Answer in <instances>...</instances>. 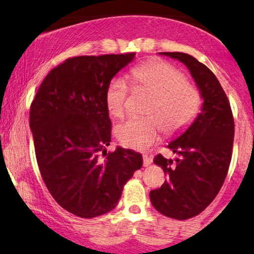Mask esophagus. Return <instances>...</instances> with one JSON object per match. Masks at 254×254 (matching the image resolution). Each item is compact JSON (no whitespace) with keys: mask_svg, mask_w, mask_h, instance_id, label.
I'll list each match as a JSON object with an SVG mask.
<instances>
[{"mask_svg":"<svg viewBox=\"0 0 254 254\" xmlns=\"http://www.w3.org/2000/svg\"><path fill=\"white\" fill-rule=\"evenodd\" d=\"M151 163H152V158H151V157H149L147 155H144L143 156V165L145 166V168H147V166H149Z\"/></svg>","mask_w":254,"mask_h":254,"instance_id":"esophagus-1","label":"esophagus"}]
</instances>
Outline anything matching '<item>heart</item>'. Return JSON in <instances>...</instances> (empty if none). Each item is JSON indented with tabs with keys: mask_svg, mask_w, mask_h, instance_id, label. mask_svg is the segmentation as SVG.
Wrapping results in <instances>:
<instances>
[{
	"mask_svg": "<svg viewBox=\"0 0 254 254\" xmlns=\"http://www.w3.org/2000/svg\"><path fill=\"white\" fill-rule=\"evenodd\" d=\"M130 79L137 88L156 95L149 111L155 116L131 117L118 125L117 137L125 146L146 150L158 140L162 127L166 133H176L197 116L201 96L172 64L164 61L144 63L131 70ZM127 94L129 88L123 78L114 79L109 85L107 105L114 117L122 118L127 114Z\"/></svg>",
	"mask_w": 254,
	"mask_h": 254,
	"instance_id": "1",
	"label": "heart"
}]
</instances>
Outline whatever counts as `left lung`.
<instances>
[{"label":"left lung","instance_id":"obj_1","mask_svg":"<svg viewBox=\"0 0 254 254\" xmlns=\"http://www.w3.org/2000/svg\"><path fill=\"white\" fill-rule=\"evenodd\" d=\"M159 55L184 64L203 98L190 127L169 143L177 158L158 155L153 159L168 181L150 191L151 204L166 217L185 220L203 212L224 184L232 157L234 121L225 92L206 65L184 53Z\"/></svg>","mask_w":254,"mask_h":254}]
</instances>
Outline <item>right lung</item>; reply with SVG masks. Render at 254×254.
<instances>
[{"label": "right lung", "mask_w": 254, "mask_h": 254, "mask_svg": "<svg viewBox=\"0 0 254 254\" xmlns=\"http://www.w3.org/2000/svg\"><path fill=\"white\" fill-rule=\"evenodd\" d=\"M136 54L78 56L48 73L30 107V130L42 178L68 212L94 218L116 207L142 155L111 142L107 92ZM102 156H100V152Z\"/></svg>", "instance_id": "obj_1"}]
</instances>
